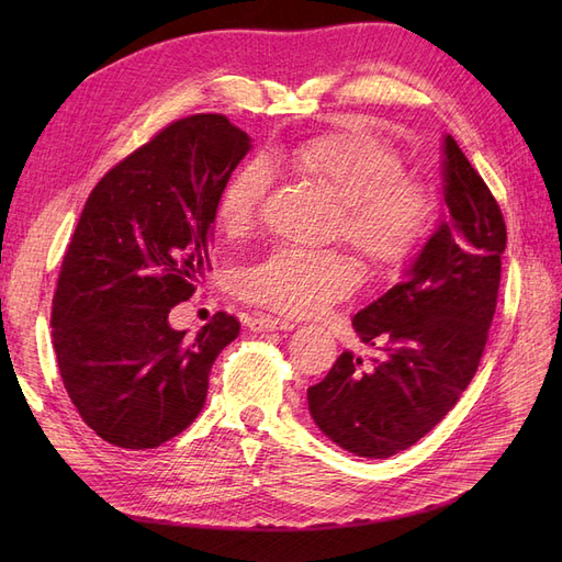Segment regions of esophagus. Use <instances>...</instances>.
<instances>
[{
    "label": "esophagus",
    "mask_w": 562,
    "mask_h": 562,
    "mask_svg": "<svg viewBox=\"0 0 562 562\" xmlns=\"http://www.w3.org/2000/svg\"><path fill=\"white\" fill-rule=\"evenodd\" d=\"M248 326L252 333H271V330H293L295 323L285 321V318H277V316H255V318H250Z\"/></svg>",
    "instance_id": "esophagus-1"
}]
</instances>
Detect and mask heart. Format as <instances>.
Returning <instances> with one entry per match:
<instances>
[{"label": "heart", "instance_id": "heart-1", "mask_svg": "<svg viewBox=\"0 0 562 562\" xmlns=\"http://www.w3.org/2000/svg\"><path fill=\"white\" fill-rule=\"evenodd\" d=\"M285 159L339 201L335 229L378 271L403 267L427 239L434 196L407 180L401 157L378 135L361 128H335L297 143ZM265 164H246L225 184L217 220L232 236L250 229L269 192ZM356 274L342 255L330 250L277 248L246 267L239 291L255 304L307 316L347 297Z\"/></svg>", "mask_w": 562, "mask_h": 562}]
</instances>
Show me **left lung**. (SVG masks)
<instances>
[{
	"mask_svg": "<svg viewBox=\"0 0 562 562\" xmlns=\"http://www.w3.org/2000/svg\"><path fill=\"white\" fill-rule=\"evenodd\" d=\"M440 149L443 217L401 281L351 318L382 359L363 370L361 356L342 351L307 389L316 427L356 457L407 450L452 411L479 370L495 316L504 217L452 135Z\"/></svg>",
	"mask_w": 562,
	"mask_h": 562,
	"instance_id": "left-lung-1",
	"label": "left lung"
}]
</instances>
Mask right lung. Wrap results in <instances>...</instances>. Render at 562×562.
Masks as SVG:
<instances>
[{"label": "right lung", "mask_w": 562, "mask_h": 562, "mask_svg": "<svg viewBox=\"0 0 562 562\" xmlns=\"http://www.w3.org/2000/svg\"><path fill=\"white\" fill-rule=\"evenodd\" d=\"M223 114L164 128L95 184L54 295V349L67 396L116 448H159L206 403L217 353L239 335L220 312L196 335L168 314L211 269L217 201L250 151Z\"/></svg>", "instance_id": "add662e5"}]
</instances>
